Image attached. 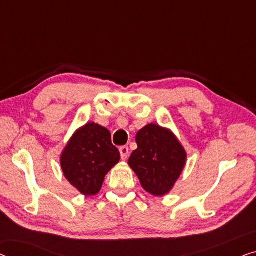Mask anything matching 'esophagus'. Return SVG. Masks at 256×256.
I'll return each instance as SVG.
<instances>
[{
  "mask_svg": "<svg viewBox=\"0 0 256 256\" xmlns=\"http://www.w3.org/2000/svg\"><path fill=\"white\" fill-rule=\"evenodd\" d=\"M120 158L123 161H125V160L128 158V146H123L120 148Z\"/></svg>",
  "mask_w": 256,
  "mask_h": 256,
  "instance_id": "obj_1",
  "label": "esophagus"
}]
</instances>
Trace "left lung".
<instances>
[{"instance_id": "1", "label": "left lung", "mask_w": 256, "mask_h": 256, "mask_svg": "<svg viewBox=\"0 0 256 256\" xmlns=\"http://www.w3.org/2000/svg\"><path fill=\"white\" fill-rule=\"evenodd\" d=\"M136 141L138 148L130 156V168L146 192L154 196H166L180 177L188 152L170 128L158 124L139 130Z\"/></svg>"}]
</instances>
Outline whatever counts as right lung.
Returning a JSON list of instances; mask_svg holds the SVG:
<instances>
[{
	"instance_id": "1",
	"label": "right lung",
	"mask_w": 256,
	"mask_h": 256,
	"mask_svg": "<svg viewBox=\"0 0 256 256\" xmlns=\"http://www.w3.org/2000/svg\"><path fill=\"white\" fill-rule=\"evenodd\" d=\"M120 160L109 130L94 122L72 134L60 158L64 177L85 196L100 192L106 174Z\"/></svg>"
}]
</instances>
